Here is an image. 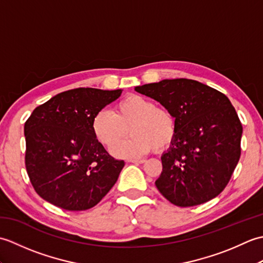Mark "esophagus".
Listing matches in <instances>:
<instances>
[{"label":"esophagus","instance_id":"1","mask_svg":"<svg viewBox=\"0 0 263 263\" xmlns=\"http://www.w3.org/2000/svg\"><path fill=\"white\" fill-rule=\"evenodd\" d=\"M128 163H131V164H143L144 160L143 159H130V160H128Z\"/></svg>","mask_w":263,"mask_h":263}]
</instances>
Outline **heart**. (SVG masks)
<instances>
[{
    "label": "heart",
    "mask_w": 263,
    "mask_h": 263,
    "mask_svg": "<svg viewBox=\"0 0 263 263\" xmlns=\"http://www.w3.org/2000/svg\"><path fill=\"white\" fill-rule=\"evenodd\" d=\"M128 128L133 136L113 148L116 157H139L154 148L161 152L172 146L177 131L175 116L170 109L140 95L123 98L115 105L114 113L102 109L91 120L95 139L106 148L122 141Z\"/></svg>",
    "instance_id": "b5f03b06"
}]
</instances>
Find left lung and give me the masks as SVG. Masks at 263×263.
<instances>
[{"instance_id":"left-lung-1","label":"left lung","mask_w":263,"mask_h":263,"mask_svg":"<svg viewBox=\"0 0 263 263\" xmlns=\"http://www.w3.org/2000/svg\"><path fill=\"white\" fill-rule=\"evenodd\" d=\"M170 109L176 137L161 156L158 191L177 206H193L224 191L241 157L242 123L224 93L191 79L136 87Z\"/></svg>"}]
</instances>
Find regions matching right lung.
I'll use <instances>...</instances> for the list:
<instances>
[{"instance_id": "add662e5", "label": "right lung", "mask_w": 263, "mask_h": 263, "mask_svg": "<svg viewBox=\"0 0 263 263\" xmlns=\"http://www.w3.org/2000/svg\"><path fill=\"white\" fill-rule=\"evenodd\" d=\"M121 93V89H71L33 109L25 123V165L39 197L81 211L109 192L124 161L111 157L95 139L91 120Z\"/></svg>"}]
</instances>
